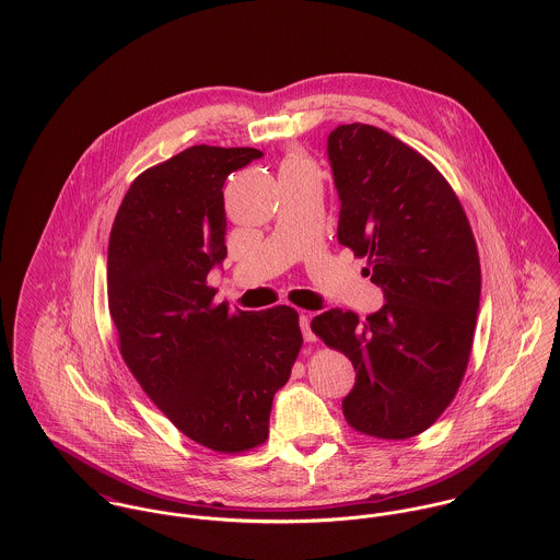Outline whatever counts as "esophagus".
I'll return each mask as SVG.
<instances>
[{"label": "esophagus", "mask_w": 560, "mask_h": 560, "mask_svg": "<svg viewBox=\"0 0 560 560\" xmlns=\"http://www.w3.org/2000/svg\"><path fill=\"white\" fill-rule=\"evenodd\" d=\"M300 327H302V334H304V340H315V331H313V327H311V315H306V313H302L300 315Z\"/></svg>", "instance_id": "34e87169"}]
</instances>
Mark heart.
Instances as JSON below:
<instances>
[{"label": "heart", "mask_w": 560, "mask_h": 560, "mask_svg": "<svg viewBox=\"0 0 560 560\" xmlns=\"http://www.w3.org/2000/svg\"><path fill=\"white\" fill-rule=\"evenodd\" d=\"M300 165H308V161L304 160V158H300V155H289L284 163H282V170H289V167H300ZM280 170V172H282Z\"/></svg>", "instance_id": "1"}]
</instances>
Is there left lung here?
<instances>
[{"mask_svg":"<svg viewBox=\"0 0 560 560\" xmlns=\"http://www.w3.org/2000/svg\"><path fill=\"white\" fill-rule=\"evenodd\" d=\"M327 160L340 200L338 243L369 258L364 271L386 304L364 320L329 308L311 327L355 369L342 399L347 422L405 440L438 420L466 373L479 313L477 243L446 178L395 136L340 125L327 138Z\"/></svg>","mask_w":560,"mask_h":560,"instance_id":"1","label":"left lung"}]
</instances>
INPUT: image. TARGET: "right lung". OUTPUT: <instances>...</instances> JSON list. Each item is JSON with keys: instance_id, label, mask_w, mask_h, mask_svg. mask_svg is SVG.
<instances>
[{"instance_id": "obj_1", "label": "right lung", "mask_w": 560, "mask_h": 560, "mask_svg": "<svg viewBox=\"0 0 560 560\" xmlns=\"http://www.w3.org/2000/svg\"><path fill=\"white\" fill-rule=\"evenodd\" d=\"M256 149L191 147L140 174L112 226L107 300L120 353L189 440L241 453L267 440L276 393L302 347L298 313L213 304L226 258L224 183Z\"/></svg>"}]
</instances>
